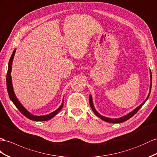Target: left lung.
<instances>
[{
    "mask_svg": "<svg viewBox=\"0 0 157 157\" xmlns=\"http://www.w3.org/2000/svg\"><path fill=\"white\" fill-rule=\"evenodd\" d=\"M151 83L150 88H151V86H152V75H151ZM151 90H150V92H149V94H148V97L147 98L145 101H144L143 103L140 104V105L137 108H136V109H135V110H133L132 112H131L130 113H128V114H127V115L124 116V117L119 118V119H110V118H107V117H104V116H103V115H101L99 113H98V111L95 110V107H94V104H93V101H92V98H91V95H90V106H91V109L93 110V111L94 112V113L96 115V116H98V117H99L100 119H101L102 120L105 121H106V122H109V123H123V122L126 121L127 120L129 119H130L131 117H132V116H133L136 113V112H137V111L140 109V108L141 107L144 105V103L146 102V101L148 99V97H149L150 93H151Z\"/></svg>",
    "mask_w": 157,
    "mask_h": 157,
    "instance_id": "obj_1",
    "label": "left lung"
}]
</instances>
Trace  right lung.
I'll return each mask as SVG.
<instances>
[{"label": "right lung", "mask_w": 157, "mask_h": 157, "mask_svg": "<svg viewBox=\"0 0 157 157\" xmlns=\"http://www.w3.org/2000/svg\"><path fill=\"white\" fill-rule=\"evenodd\" d=\"M14 54H15V50L13 51V54H12L10 59L9 60V68H8V71H7V75H6V86H7L8 94H9L10 99H11V101L13 102L15 106L18 108V109L21 112V113L23 114L27 118H29L33 121H48V120L52 119V117H54L56 115H57L58 112L62 109L63 101V103L61 105V106H60L57 110H56L55 111L52 112V113L48 114V115H44V116H35V115H32L27 110H26L25 108L21 105V103L18 101V100L17 99V97L15 96L14 91H13V84H12L11 75H10L12 62H13Z\"/></svg>", "instance_id": "add662e5"}]
</instances>
